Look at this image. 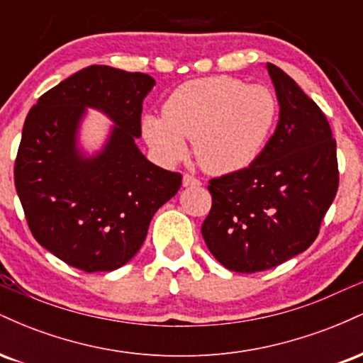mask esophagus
I'll use <instances>...</instances> for the list:
<instances>
[{
  "label": "esophagus",
  "mask_w": 363,
  "mask_h": 363,
  "mask_svg": "<svg viewBox=\"0 0 363 363\" xmlns=\"http://www.w3.org/2000/svg\"><path fill=\"white\" fill-rule=\"evenodd\" d=\"M199 184H201V182H199L196 177L189 176V174H186V176L182 177V186L184 187H193V186H199Z\"/></svg>",
  "instance_id": "1"
}]
</instances>
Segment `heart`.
<instances>
[{
    "instance_id": "obj_1",
    "label": "heart",
    "mask_w": 363,
    "mask_h": 363,
    "mask_svg": "<svg viewBox=\"0 0 363 363\" xmlns=\"http://www.w3.org/2000/svg\"><path fill=\"white\" fill-rule=\"evenodd\" d=\"M165 114L143 118V136L157 157L174 164L184 157L186 138L208 174L239 172L259 158L280 114L269 86L247 85L232 77H208L177 86Z\"/></svg>"
}]
</instances>
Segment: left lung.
<instances>
[{"label":"left lung","mask_w":363,"mask_h":363,"mask_svg":"<svg viewBox=\"0 0 363 363\" xmlns=\"http://www.w3.org/2000/svg\"><path fill=\"white\" fill-rule=\"evenodd\" d=\"M280 119L247 169L211 179L203 239L237 273L274 268L306 251L338 191L336 141L326 116L283 69L266 62Z\"/></svg>","instance_id":"8db88e82"}]
</instances>
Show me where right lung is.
<instances>
[{
  "label": "right lung",
  "mask_w": 363,
  "mask_h": 363,
  "mask_svg": "<svg viewBox=\"0 0 363 363\" xmlns=\"http://www.w3.org/2000/svg\"><path fill=\"white\" fill-rule=\"evenodd\" d=\"M155 80L91 65L45 91L28 112L15 162V187L35 240L86 273L114 272L145 242L150 222L177 194L181 174L141 153V111ZM86 108L113 126L103 147L79 143Z\"/></svg>",
  "instance_id": "1"
}]
</instances>
